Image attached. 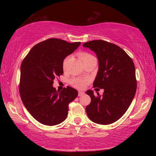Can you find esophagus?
I'll return each mask as SVG.
<instances>
[{
	"instance_id": "esophagus-1",
	"label": "esophagus",
	"mask_w": 156,
	"mask_h": 156,
	"mask_svg": "<svg viewBox=\"0 0 156 156\" xmlns=\"http://www.w3.org/2000/svg\"><path fill=\"white\" fill-rule=\"evenodd\" d=\"M83 95H84V92L81 91H78V96H83Z\"/></svg>"
}]
</instances>
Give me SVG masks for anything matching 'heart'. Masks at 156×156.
<instances>
[{
	"instance_id": "b5f03b06",
	"label": "heart",
	"mask_w": 156,
	"mask_h": 156,
	"mask_svg": "<svg viewBox=\"0 0 156 156\" xmlns=\"http://www.w3.org/2000/svg\"><path fill=\"white\" fill-rule=\"evenodd\" d=\"M80 57L82 59V60L83 61V62H85L86 60L91 58H94V56H92V55L89 54H88V53H86V52H83V53H81V54H80ZM69 60V56L66 58L64 60V61H63L62 67L64 69H65L66 67H67V65L68 63ZM87 82V79L80 78H73L72 79V80H71L70 83L73 87H76V88L83 89V88H84V85H85Z\"/></svg>"
}]
</instances>
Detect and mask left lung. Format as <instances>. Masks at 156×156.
I'll return each mask as SVG.
<instances>
[{"label":"left lung","instance_id":"8db88e82","mask_svg":"<svg viewBox=\"0 0 156 156\" xmlns=\"http://www.w3.org/2000/svg\"><path fill=\"white\" fill-rule=\"evenodd\" d=\"M83 47L94 51L98 60L94 87L104 89L102 96L87 91L91 100L86 107L87 114L92 122L109 125L125 114L135 96V66L127 54L115 44L95 40L84 43Z\"/></svg>","mask_w":156,"mask_h":156}]
</instances>
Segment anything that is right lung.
Here are the masks:
<instances>
[{
  "mask_svg": "<svg viewBox=\"0 0 156 156\" xmlns=\"http://www.w3.org/2000/svg\"><path fill=\"white\" fill-rule=\"evenodd\" d=\"M80 44L47 39L34 46L21 64V100L30 114L43 125L62 122L67 118L69 103L78 96L76 89L67 86L57 91L53 84L56 76L63 74L64 59Z\"/></svg>",
  "mask_w": 156,
  "mask_h": 156,
  "instance_id": "right-lung-1",
  "label": "right lung"
}]
</instances>
